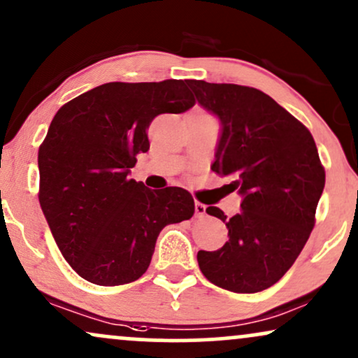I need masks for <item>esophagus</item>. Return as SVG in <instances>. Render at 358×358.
Instances as JSON below:
<instances>
[{"mask_svg": "<svg viewBox=\"0 0 358 358\" xmlns=\"http://www.w3.org/2000/svg\"><path fill=\"white\" fill-rule=\"evenodd\" d=\"M205 213H206V206L203 205V203H200V201L194 203V215H196L198 218L205 216Z\"/></svg>", "mask_w": 358, "mask_h": 358, "instance_id": "esophagus-1", "label": "esophagus"}]
</instances>
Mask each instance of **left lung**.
I'll return each mask as SVG.
<instances>
[{
  "label": "left lung",
  "instance_id": "1",
  "mask_svg": "<svg viewBox=\"0 0 358 358\" xmlns=\"http://www.w3.org/2000/svg\"><path fill=\"white\" fill-rule=\"evenodd\" d=\"M185 83L223 125L211 170L231 178L224 187L243 196L241 210L228 220L220 208H206L226 223L229 239L218 251H198V264L226 291H264L287 273L315 224L325 170L314 137L255 87Z\"/></svg>",
  "mask_w": 358,
  "mask_h": 358
}]
</instances>
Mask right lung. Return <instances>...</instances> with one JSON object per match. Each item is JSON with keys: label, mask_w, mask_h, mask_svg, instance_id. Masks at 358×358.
Wrapping results in <instances>:
<instances>
[{"label": "right lung", "mask_w": 358, "mask_h": 358, "mask_svg": "<svg viewBox=\"0 0 358 358\" xmlns=\"http://www.w3.org/2000/svg\"><path fill=\"white\" fill-rule=\"evenodd\" d=\"M194 106L185 80L107 83L64 103L38 153L39 203L59 251L97 286L134 282L148 269L158 234L189 220L187 189H150L129 178L160 114Z\"/></svg>", "instance_id": "right-lung-1"}]
</instances>
